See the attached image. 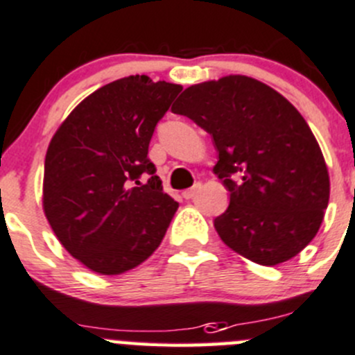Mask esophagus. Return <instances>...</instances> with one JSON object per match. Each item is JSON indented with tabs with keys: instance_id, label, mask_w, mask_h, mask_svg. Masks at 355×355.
<instances>
[{
	"instance_id": "obj_1",
	"label": "esophagus",
	"mask_w": 355,
	"mask_h": 355,
	"mask_svg": "<svg viewBox=\"0 0 355 355\" xmlns=\"http://www.w3.org/2000/svg\"><path fill=\"white\" fill-rule=\"evenodd\" d=\"M199 191H201V184H196L194 187H191V189H187V191L182 192V196H184V199H192L198 196Z\"/></svg>"
}]
</instances>
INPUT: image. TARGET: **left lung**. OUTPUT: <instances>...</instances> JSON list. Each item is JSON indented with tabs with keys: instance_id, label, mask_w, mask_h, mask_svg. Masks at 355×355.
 I'll list each match as a JSON object with an SVG mask.
<instances>
[{
	"instance_id": "left-lung-1",
	"label": "left lung",
	"mask_w": 355,
	"mask_h": 355,
	"mask_svg": "<svg viewBox=\"0 0 355 355\" xmlns=\"http://www.w3.org/2000/svg\"><path fill=\"white\" fill-rule=\"evenodd\" d=\"M171 111L215 140L213 171L230 194L215 218L220 239L267 267L297 257L329 201L324 156L297 107L269 85L230 74L185 88Z\"/></svg>"
}]
</instances>
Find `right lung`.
<instances>
[{
    "label": "right lung",
    "mask_w": 355,
    "mask_h": 355,
    "mask_svg": "<svg viewBox=\"0 0 355 355\" xmlns=\"http://www.w3.org/2000/svg\"><path fill=\"white\" fill-rule=\"evenodd\" d=\"M182 86L128 76L79 102L44 157L43 211L62 246L92 272L118 276L163 241L178 202L163 191L149 142ZM140 174H149L146 182Z\"/></svg>",
    "instance_id": "obj_1"
}]
</instances>
